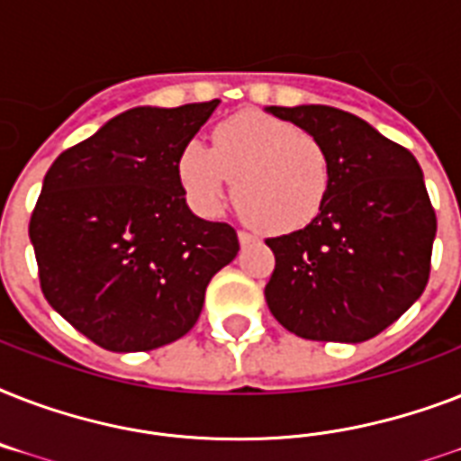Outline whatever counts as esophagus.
I'll list each match as a JSON object with an SVG mask.
<instances>
[{
  "label": "esophagus",
  "instance_id": "34e87169",
  "mask_svg": "<svg viewBox=\"0 0 461 461\" xmlns=\"http://www.w3.org/2000/svg\"><path fill=\"white\" fill-rule=\"evenodd\" d=\"M251 241H253V234H249V231H244V230L239 231V244L249 246V244H251Z\"/></svg>",
  "mask_w": 461,
  "mask_h": 461
}]
</instances>
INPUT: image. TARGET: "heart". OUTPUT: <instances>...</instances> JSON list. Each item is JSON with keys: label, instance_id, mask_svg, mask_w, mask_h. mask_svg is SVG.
I'll use <instances>...</instances> for the list:
<instances>
[{"label": "heart", "instance_id": "b5f03b06", "mask_svg": "<svg viewBox=\"0 0 461 461\" xmlns=\"http://www.w3.org/2000/svg\"><path fill=\"white\" fill-rule=\"evenodd\" d=\"M179 184L201 215L231 198L246 222L267 234H292L321 215L332 188V158L315 133L260 112H241L212 129L210 148L194 140L176 162Z\"/></svg>", "mask_w": 461, "mask_h": 461}]
</instances>
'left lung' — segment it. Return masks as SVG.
I'll return each instance as SVG.
<instances>
[{
	"label": "left lung",
	"instance_id": "8db88e82",
	"mask_svg": "<svg viewBox=\"0 0 461 461\" xmlns=\"http://www.w3.org/2000/svg\"><path fill=\"white\" fill-rule=\"evenodd\" d=\"M267 112L315 133L332 158L321 215L303 230L266 239L275 253L267 308L303 339L366 342L429 285L438 220L421 167L349 112L325 104Z\"/></svg>",
	"mask_w": 461,
	"mask_h": 461
}]
</instances>
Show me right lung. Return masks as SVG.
<instances>
[{"label": "right lung", "instance_id": "right-lung-1", "mask_svg": "<svg viewBox=\"0 0 461 461\" xmlns=\"http://www.w3.org/2000/svg\"><path fill=\"white\" fill-rule=\"evenodd\" d=\"M220 100L136 107L47 169L31 234L47 303L90 342L150 351L194 328L237 230L186 205L176 162Z\"/></svg>", "mask_w": 461, "mask_h": 461}]
</instances>
